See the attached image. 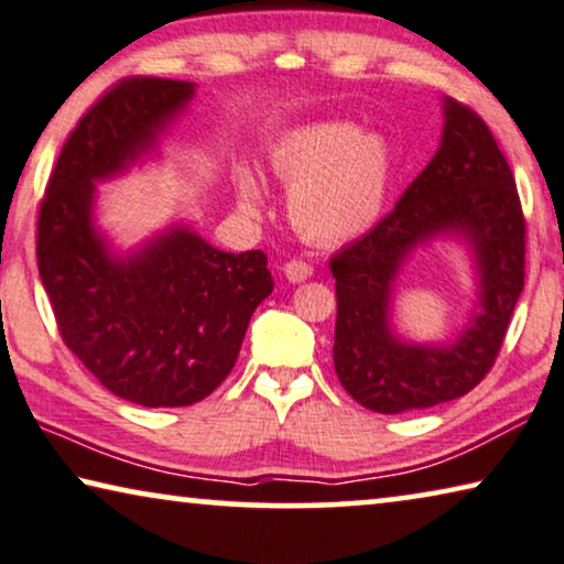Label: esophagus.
<instances>
[{
	"label": "esophagus",
	"mask_w": 564,
	"mask_h": 564,
	"mask_svg": "<svg viewBox=\"0 0 564 564\" xmlns=\"http://www.w3.org/2000/svg\"><path fill=\"white\" fill-rule=\"evenodd\" d=\"M283 273L291 283H301V281L311 279V273H314V265L306 263V260H301V258H293L283 265Z\"/></svg>",
	"instance_id": "1"
}]
</instances>
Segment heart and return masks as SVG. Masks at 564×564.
<instances>
[{"label":"heart","mask_w":564,"mask_h":564,"mask_svg":"<svg viewBox=\"0 0 564 564\" xmlns=\"http://www.w3.org/2000/svg\"><path fill=\"white\" fill-rule=\"evenodd\" d=\"M268 162L289 184V215L304 238L324 246L355 240L384 215L394 182V154L382 133L362 131L355 121H311L279 133ZM240 202L263 205L253 170H238Z\"/></svg>","instance_id":"obj_1"}]
</instances>
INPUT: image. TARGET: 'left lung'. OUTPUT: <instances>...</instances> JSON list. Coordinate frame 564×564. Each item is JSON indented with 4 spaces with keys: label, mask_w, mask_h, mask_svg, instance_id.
<instances>
[{
    "label": "left lung",
    "mask_w": 564,
    "mask_h": 564,
    "mask_svg": "<svg viewBox=\"0 0 564 564\" xmlns=\"http://www.w3.org/2000/svg\"><path fill=\"white\" fill-rule=\"evenodd\" d=\"M435 156L392 213L332 258L336 279L334 369L341 388L375 413L398 415L464 398L489 375L524 289L527 225L517 182L481 116L443 100ZM458 237L477 263V311L445 345L391 332L393 281L414 248Z\"/></svg>",
    "instance_id": "8db88e82"
}]
</instances>
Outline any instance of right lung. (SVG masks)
Masks as SVG:
<instances>
[{
	"label": "right lung",
	"instance_id": "add662e5",
	"mask_svg": "<svg viewBox=\"0 0 564 564\" xmlns=\"http://www.w3.org/2000/svg\"><path fill=\"white\" fill-rule=\"evenodd\" d=\"M195 83L133 75L75 126L37 215V268L63 341L119 398L144 408L205 400L238 359L273 279L263 250L225 253L172 225L119 256L94 223L96 182L154 151Z\"/></svg>",
	"mask_w": 564,
	"mask_h": 564
}]
</instances>
